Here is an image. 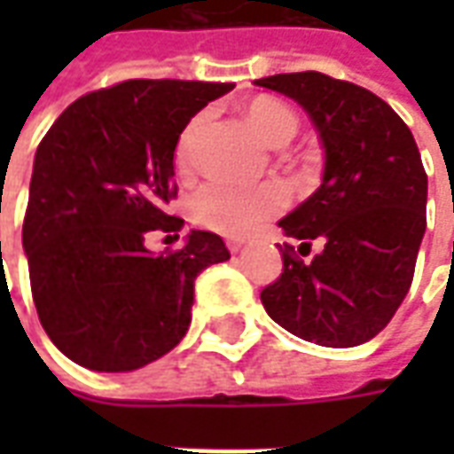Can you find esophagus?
I'll return each instance as SVG.
<instances>
[{"label":"esophagus","mask_w":454,"mask_h":454,"mask_svg":"<svg viewBox=\"0 0 454 454\" xmlns=\"http://www.w3.org/2000/svg\"><path fill=\"white\" fill-rule=\"evenodd\" d=\"M226 246H228V250L233 253V255H238V253L243 250V240H238V238H228Z\"/></svg>","instance_id":"esophagus-1"}]
</instances>
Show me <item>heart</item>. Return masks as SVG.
I'll return each instance as SVG.
<instances>
[{
	"label": "heart",
	"mask_w": 454,
	"mask_h": 454,
	"mask_svg": "<svg viewBox=\"0 0 454 454\" xmlns=\"http://www.w3.org/2000/svg\"><path fill=\"white\" fill-rule=\"evenodd\" d=\"M246 121L247 126L272 148L279 143H289L299 129V116L285 102L272 99V97L253 99L246 109ZM194 123L182 133V140H179V168L187 165V145ZM282 207H285V194L272 184L238 187V184H226V182H211L189 199V214L194 218V223L223 233V236H246L257 223L275 216Z\"/></svg>",
	"instance_id": "obj_1"
}]
</instances>
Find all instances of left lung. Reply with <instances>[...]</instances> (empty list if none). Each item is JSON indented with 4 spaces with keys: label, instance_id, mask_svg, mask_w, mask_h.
<instances>
[{
    "label": "left lung",
    "instance_id": "left-lung-1",
    "mask_svg": "<svg viewBox=\"0 0 454 454\" xmlns=\"http://www.w3.org/2000/svg\"><path fill=\"white\" fill-rule=\"evenodd\" d=\"M294 99L318 130L321 187L279 221L289 238L324 247L304 262L282 250L285 272L262 289L272 321L301 340L355 348L380 333L409 294L426 233L428 177L409 126L364 87L324 73L255 80Z\"/></svg>",
    "mask_w": 454,
    "mask_h": 454
}]
</instances>
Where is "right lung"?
Returning a JSON list of instances; mask_svg holds the SVG:
<instances>
[{
  "instance_id": "obj_1",
  "label": "right lung",
  "mask_w": 454,
  "mask_h": 454,
  "mask_svg": "<svg viewBox=\"0 0 454 454\" xmlns=\"http://www.w3.org/2000/svg\"><path fill=\"white\" fill-rule=\"evenodd\" d=\"M233 84L129 80L84 94L35 150L24 218L34 304L48 338L94 372H133L187 333L194 279L226 262L216 233L192 231L169 255L150 231L177 233L169 216L179 133Z\"/></svg>"
}]
</instances>
